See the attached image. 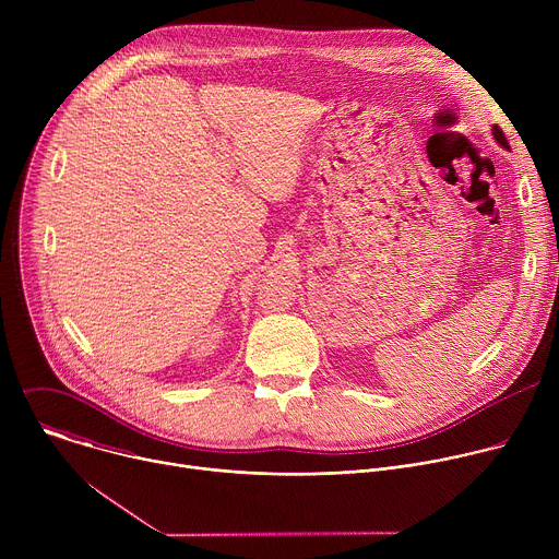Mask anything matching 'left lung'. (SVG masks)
Segmentation results:
<instances>
[{
  "label": "left lung",
  "instance_id": "left-lung-1",
  "mask_svg": "<svg viewBox=\"0 0 559 559\" xmlns=\"http://www.w3.org/2000/svg\"><path fill=\"white\" fill-rule=\"evenodd\" d=\"M493 136H496V141H498L502 147H509V143H507V136H504V132H502L498 126H493Z\"/></svg>",
  "mask_w": 559,
  "mask_h": 559
}]
</instances>
